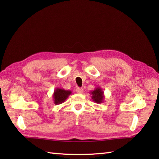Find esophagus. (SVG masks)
Here are the masks:
<instances>
[{"instance_id": "34e87169", "label": "esophagus", "mask_w": 159, "mask_h": 159, "mask_svg": "<svg viewBox=\"0 0 159 159\" xmlns=\"http://www.w3.org/2000/svg\"><path fill=\"white\" fill-rule=\"evenodd\" d=\"M76 92L78 93H83V88H77L76 89Z\"/></svg>"}]
</instances>
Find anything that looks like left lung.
<instances>
[{
	"mask_svg": "<svg viewBox=\"0 0 159 159\" xmlns=\"http://www.w3.org/2000/svg\"><path fill=\"white\" fill-rule=\"evenodd\" d=\"M91 95H92V99L97 104H100L104 102V92L102 91V89L100 87H96L94 90L90 92Z\"/></svg>",
	"mask_w": 159,
	"mask_h": 159,
	"instance_id": "obj_1",
	"label": "left lung"
}]
</instances>
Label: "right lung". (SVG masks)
I'll return each instance as SVG.
<instances>
[{"instance_id": "right-lung-1", "label": "right lung", "mask_w": 159, "mask_h": 159, "mask_svg": "<svg viewBox=\"0 0 159 159\" xmlns=\"http://www.w3.org/2000/svg\"><path fill=\"white\" fill-rule=\"evenodd\" d=\"M71 94H72V92L70 90H65L57 87L52 94L54 103L55 104H60L64 102Z\"/></svg>"}]
</instances>
